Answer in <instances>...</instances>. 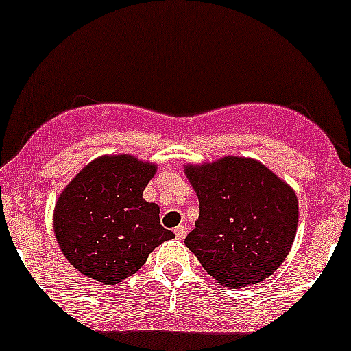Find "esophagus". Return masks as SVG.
Here are the masks:
<instances>
[{"mask_svg": "<svg viewBox=\"0 0 351 351\" xmlns=\"http://www.w3.org/2000/svg\"><path fill=\"white\" fill-rule=\"evenodd\" d=\"M173 232H176V237H178V239H184L186 234H188V226H186V225H179L178 228H176V230H173Z\"/></svg>", "mask_w": 351, "mask_h": 351, "instance_id": "34e87169", "label": "esophagus"}]
</instances>
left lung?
Returning <instances> with one entry per match:
<instances>
[{"mask_svg":"<svg viewBox=\"0 0 351 351\" xmlns=\"http://www.w3.org/2000/svg\"><path fill=\"white\" fill-rule=\"evenodd\" d=\"M198 219L184 239L207 274L230 288L265 280L287 258L299 221L297 197L267 167L226 156L186 167Z\"/></svg>","mask_w":351,"mask_h":351,"instance_id":"8db88e82","label":"left lung"}]
</instances>
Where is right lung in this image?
Segmentation results:
<instances>
[{
  "mask_svg": "<svg viewBox=\"0 0 351 351\" xmlns=\"http://www.w3.org/2000/svg\"><path fill=\"white\" fill-rule=\"evenodd\" d=\"M154 172L130 154L104 156L66 186L56 204L54 232L77 271L101 285L121 283L176 237L161 226L160 207L142 198Z\"/></svg>",
  "mask_w": 351,
  "mask_h": 351,
  "instance_id": "1",
  "label": "right lung"
}]
</instances>
